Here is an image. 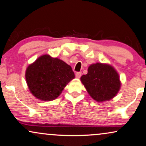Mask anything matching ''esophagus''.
<instances>
[{"mask_svg":"<svg viewBox=\"0 0 146 146\" xmlns=\"http://www.w3.org/2000/svg\"><path fill=\"white\" fill-rule=\"evenodd\" d=\"M81 75H82V73L81 72H78V73H75V77H76V78L78 79H80Z\"/></svg>","mask_w":146,"mask_h":146,"instance_id":"34e87169","label":"esophagus"}]
</instances>
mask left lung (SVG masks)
<instances>
[{"label":"left lung","mask_w":146,"mask_h":146,"mask_svg":"<svg viewBox=\"0 0 146 146\" xmlns=\"http://www.w3.org/2000/svg\"><path fill=\"white\" fill-rule=\"evenodd\" d=\"M81 82L93 99L103 102L113 99L120 90L118 73L108 64L96 63L88 68V73L81 77Z\"/></svg>","instance_id":"8db88e82"}]
</instances>
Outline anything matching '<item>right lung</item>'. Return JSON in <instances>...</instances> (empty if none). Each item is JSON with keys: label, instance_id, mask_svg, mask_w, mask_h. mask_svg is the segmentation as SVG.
Segmentation results:
<instances>
[{"label": "right lung", "instance_id": "1", "mask_svg": "<svg viewBox=\"0 0 146 146\" xmlns=\"http://www.w3.org/2000/svg\"><path fill=\"white\" fill-rule=\"evenodd\" d=\"M26 80L29 90L41 101H52L61 94L75 78L71 66L58 58L45 54L26 68Z\"/></svg>", "mask_w": 146, "mask_h": 146}]
</instances>
